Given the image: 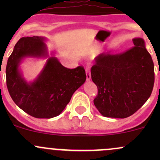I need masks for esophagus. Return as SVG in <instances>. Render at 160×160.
<instances>
[{
	"mask_svg": "<svg viewBox=\"0 0 160 160\" xmlns=\"http://www.w3.org/2000/svg\"><path fill=\"white\" fill-rule=\"evenodd\" d=\"M86 75H87V80H88V81H90V79H91V74H90L89 67H87L86 68Z\"/></svg>",
	"mask_w": 160,
	"mask_h": 160,
	"instance_id": "1",
	"label": "esophagus"
}]
</instances>
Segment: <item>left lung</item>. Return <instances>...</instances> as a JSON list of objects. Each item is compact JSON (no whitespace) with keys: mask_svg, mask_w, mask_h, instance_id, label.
Wrapping results in <instances>:
<instances>
[{"mask_svg":"<svg viewBox=\"0 0 160 160\" xmlns=\"http://www.w3.org/2000/svg\"><path fill=\"white\" fill-rule=\"evenodd\" d=\"M132 41L133 47L122 54L102 53L95 58L91 79L98 94L93 104L104 117H129L146 102L152 91V59L143 38Z\"/></svg>","mask_w":160,"mask_h":160,"instance_id":"left-lung-1","label":"left lung"}]
</instances>
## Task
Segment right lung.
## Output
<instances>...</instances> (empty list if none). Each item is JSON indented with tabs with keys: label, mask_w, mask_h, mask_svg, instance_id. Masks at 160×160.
<instances>
[{
	"label": "right lung",
	"mask_w": 160,
	"mask_h": 160,
	"mask_svg": "<svg viewBox=\"0 0 160 160\" xmlns=\"http://www.w3.org/2000/svg\"><path fill=\"white\" fill-rule=\"evenodd\" d=\"M46 40L43 36L20 38L6 67L7 87L11 98L22 110L37 118L59 115L87 77L83 67L67 69L54 56V52L49 56ZM27 58L47 59L43 70L32 82L25 80L20 69Z\"/></svg>",
	"instance_id": "obj_1"
}]
</instances>
